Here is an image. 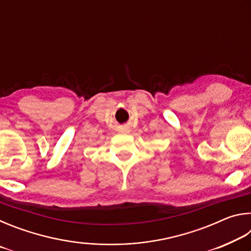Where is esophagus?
<instances>
[{
	"mask_svg": "<svg viewBox=\"0 0 251 251\" xmlns=\"http://www.w3.org/2000/svg\"><path fill=\"white\" fill-rule=\"evenodd\" d=\"M124 130H125V131H128V130H129V128H128V127H125Z\"/></svg>",
	"mask_w": 251,
	"mask_h": 251,
	"instance_id": "34e87169",
	"label": "esophagus"
}]
</instances>
